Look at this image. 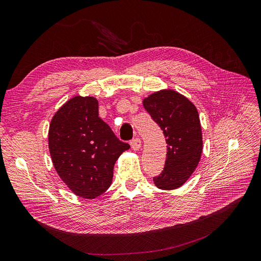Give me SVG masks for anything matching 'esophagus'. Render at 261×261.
<instances>
[{
	"label": "esophagus",
	"mask_w": 261,
	"mask_h": 261,
	"mask_svg": "<svg viewBox=\"0 0 261 261\" xmlns=\"http://www.w3.org/2000/svg\"><path fill=\"white\" fill-rule=\"evenodd\" d=\"M131 147L133 150H139L141 148V145H142V142H141V139L139 138H134L131 142Z\"/></svg>",
	"instance_id": "34e87169"
}]
</instances>
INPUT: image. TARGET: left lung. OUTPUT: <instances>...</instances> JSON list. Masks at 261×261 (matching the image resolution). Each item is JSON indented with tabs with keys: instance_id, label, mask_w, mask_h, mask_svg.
Returning a JSON list of instances; mask_svg holds the SVG:
<instances>
[{
	"instance_id": "8db88e82",
	"label": "left lung",
	"mask_w": 261,
	"mask_h": 261,
	"mask_svg": "<svg viewBox=\"0 0 261 261\" xmlns=\"http://www.w3.org/2000/svg\"><path fill=\"white\" fill-rule=\"evenodd\" d=\"M144 109L163 131L167 159L155 185L165 190L181 186L192 174L202 152V132L196 106L173 90H161L143 101Z\"/></svg>"
}]
</instances>
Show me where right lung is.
Segmentation results:
<instances>
[{
  "label": "right lung",
  "instance_id": "add662e5",
  "mask_svg": "<svg viewBox=\"0 0 261 261\" xmlns=\"http://www.w3.org/2000/svg\"><path fill=\"white\" fill-rule=\"evenodd\" d=\"M48 144L56 171L75 195L93 199L111 186L116 160L130 148L99 117L92 96H75L56 113Z\"/></svg>",
  "mask_w": 261,
  "mask_h": 261
}]
</instances>
